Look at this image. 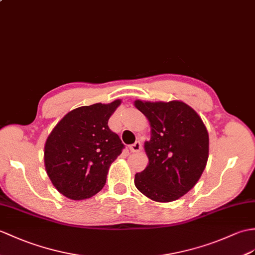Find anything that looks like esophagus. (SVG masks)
Instances as JSON below:
<instances>
[{
  "label": "esophagus",
  "mask_w": 255,
  "mask_h": 255,
  "mask_svg": "<svg viewBox=\"0 0 255 255\" xmlns=\"http://www.w3.org/2000/svg\"><path fill=\"white\" fill-rule=\"evenodd\" d=\"M141 147H142L141 142L140 141H135L133 144L129 145V150L131 151V152H133V153H137V152H139L141 150Z\"/></svg>",
  "instance_id": "esophagus-1"
}]
</instances>
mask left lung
I'll list each match as a JSON object with an SVG mask.
<instances>
[{
	"instance_id": "1",
	"label": "left lung",
	"mask_w": 255,
	"mask_h": 255,
	"mask_svg": "<svg viewBox=\"0 0 255 255\" xmlns=\"http://www.w3.org/2000/svg\"><path fill=\"white\" fill-rule=\"evenodd\" d=\"M134 106L150 122L151 139L144 143L149 164L134 176V185L156 202L178 200L195 186L209 158V132L201 117L181 101Z\"/></svg>"
}]
</instances>
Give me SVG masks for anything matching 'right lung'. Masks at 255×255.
Returning a JSON list of instances; mask_svg holds the SVG:
<instances>
[{"label": "right lung", "instance_id": "obj_1", "mask_svg": "<svg viewBox=\"0 0 255 255\" xmlns=\"http://www.w3.org/2000/svg\"><path fill=\"white\" fill-rule=\"evenodd\" d=\"M121 103L115 100L70 111L47 137L46 174L57 191L68 199H89L104 187L111 164L125 146L108 125Z\"/></svg>", "mask_w": 255, "mask_h": 255}]
</instances>
